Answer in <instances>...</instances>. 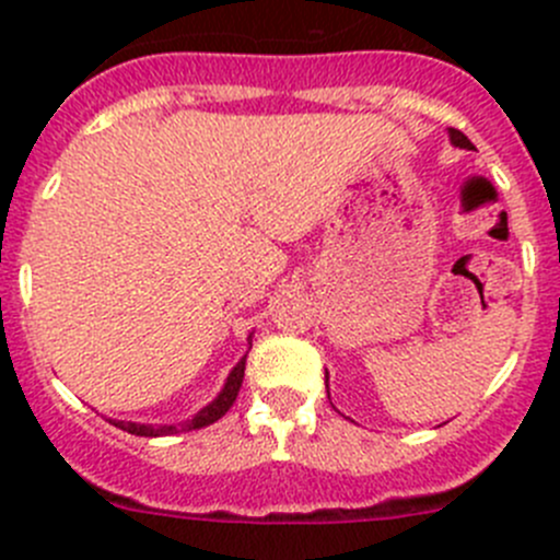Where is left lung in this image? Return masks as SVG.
<instances>
[{"label":"left lung","mask_w":560,"mask_h":560,"mask_svg":"<svg viewBox=\"0 0 560 560\" xmlns=\"http://www.w3.org/2000/svg\"><path fill=\"white\" fill-rule=\"evenodd\" d=\"M450 143L457 145V149H468V151H474V143H471V140L466 138V135L460 132V129H450ZM325 374H327V371H325ZM327 398H330V393H327Z\"/></svg>","instance_id":"8db88e82"}]
</instances>
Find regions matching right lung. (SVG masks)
Segmentation results:
<instances>
[{
  "instance_id": "right-lung-1",
  "label": "right lung",
  "mask_w": 560,
  "mask_h": 560,
  "mask_svg": "<svg viewBox=\"0 0 560 560\" xmlns=\"http://www.w3.org/2000/svg\"><path fill=\"white\" fill-rule=\"evenodd\" d=\"M248 341H252V336H248ZM246 354L238 360V365L230 371L228 382H224V387H222V393H219L217 398L211 400V404L202 406V409L197 411L191 420L178 422V425H140V422H124V420L116 422V420H113V425L121 428V431H127V433H135V436L156 439V436H173V433L197 431V428H206V425H211V422L222 420V417L230 411V406L235 404V398H238V389H241V382H244V371H246Z\"/></svg>"
}]
</instances>
